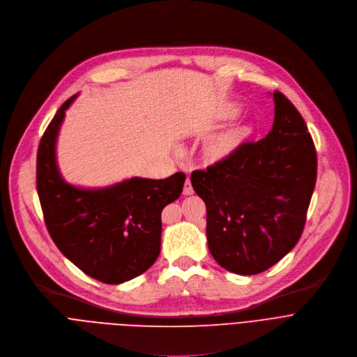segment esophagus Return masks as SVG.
I'll return each mask as SVG.
<instances>
[{
    "mask_svg": "<svg viewBox=\"0 0 357 357\" xmlns=\"http://www.w3.org/2000/svg\"><path fill=\"white\" fill-rule=\"evenodd\" d=\"M183 194H184V195H191V194H194V188H192V184H191V180H190V178H187L185 183H184Z\"/></svg>",
    "mask_w": 357,
    "mask_h": 357,
    "instance_id": "34e87169",
    "label": "esophagus"
}]
</instances>
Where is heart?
Here are the masks:
<instances>
[{"instance_id": "1", "label": "heart", "mask_w": 357, "mask_h": 357, "mask_svg": "<svg viewBox=\"0 0 357 357\" xmlns=\"http://www.w3.org/2000/svg\"><path fill=\"white\" fill-rule=\"evenodd\" d=\"M241 112V105L231 102L224 105L217 112V119L227 121L238 116ZM253 135V125L250 122H243L234 125L221 133L211 137L204 146V156L212 165H221L232 160L243 146L248 144Z\"/></svg>"}]
</instances>
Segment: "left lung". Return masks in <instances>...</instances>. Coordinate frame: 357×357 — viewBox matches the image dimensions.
Listing matches in <instances>:
<instances>
[{
    "label": "left lung",
    "mask_w": 357,
    "mask_h": 357,
    "mask_svg": "<svg viewBox=\"0 0 357 357\" xmlns=\"http://www.w3.org/2000/svg\"><path fill=\"white\" fill-rule=\"evenodd\" d=\"M268 135L248 142L232 160L195 170L194 191L206 206L208 249L228 271L259 274L298 242L317 181V152L305 121L273 93Z\"/></svg>",
    "instance_id": "8db88e82"
}]
</instances>
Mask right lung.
<instances>
[{
    "label": "right lung",
    "mask_w": 357,
    "mask_h": 357,
    "mask_svg": "<svg viewBox=\"0 0 357 357\" xmlns=\"http://www.w3.org/2000/svg\"><path fill=\"white\" fill-rule=\"evenodd\" d=\"M70 97L45 130L36 160V187L47 231L59 250L87 275L121 284L145 273L158 259L162 211L176 201L184 173L163 180L130 177L107 187L67 183L57 165L56 144Z\"/></svg>",
    "instance_id": "1"
}]
</instances>
